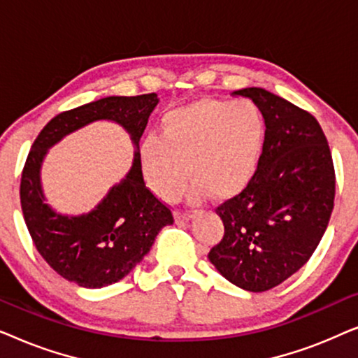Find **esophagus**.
<instances>
[{"instance_id": "obj_1", "label": "esophagus", "mask_w": 358, "mask_h": 358, "mask_svg": "<svg viewBox=\"0 0 358 358\" xmlns=\"http://www.w3.org/2000/svg\"><path fill=\"white\" fill-rule=\"evenodd\" d=\"M195 217L194 212H180V210H176V220H192Z\"/></svg>"}]
</instances>
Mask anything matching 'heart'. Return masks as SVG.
<instances>
[{
  "mask_svg": "<svg viewBox=\"0 0 358 358\" xmlns=\"http://www.w3.org/2000/svg\"><path fill=\"white\" fill-rule=\"evenodd\" d=\"M266 138V120L252 101L202 99L169 110L158 135L138 146V158L148 187L163 200L182 192L189 176L195 200H227L251 182Z\"/></svg>",
  "mask_w": 358,
  "mask_h": 358,
  "instance_id": "heart-1",
  "label": "heart"
}]
</instances>
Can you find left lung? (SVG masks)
I'll return each mask as SVG.
<instances>
[{"mask_svg":"<svg viewBox=\"0 0 358 358\" xmlns=\"http://www.w3.org/2000/svg\"><path fill=\"white\" fill-rule=\"evenodd\" d=\"M234 94L259 106L266 138L251 182L217 207L224 233L208 259L234 285L266 292L300 271L320 244L334 207V163L310 112L262 87Z\"/></svg>","mask_w":358,"mask_h":358,"instance_id":"left-lung-1","label":"left lung"}]
</instances>
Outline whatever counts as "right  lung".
Wrapping results in <instances>:
<instances>
[{
    "mask_svg": "<svg viewBox=\"0 0 358 358\" xmlns=\"http://www.w3.org/2000/svg\"><path fill=\"white\" fill-rule=\"evenodd\" d=\"M155 92L141 96H110L53 117L41 130L29 151L21 176V207L37 251L48 266L80 287L101 288L124 278L145 254L156 234L174 217L169 205L145 185L138 151L130 173L87 215L62 217L43 203L38 171L47 148L63 136L94 120L120 124L134 143L143 135Z\"/></svg>",
    "mask_w": 358,
    "mask_h": 358,
    "instance_id": "obj_1",
    "label": "right lung"
}]
</instances>
